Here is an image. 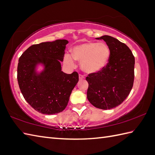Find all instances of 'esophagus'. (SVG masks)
Returning a JSON list of instances; mask_svg holds the SVG:
<instances>
[{
  "label": "esophagus",
  "mask_w": 155,
  "mask_h": 155,
  "mask_svg": "<svg viewBox=\"0 0 155 155\" xmlns=\"http://www.w3.org/2000/svg\"><path fill=\"white\" fill-rule=\"evenodd\" d=\"M83 78H84V77L82 76V75L79 74V79H80V80H82V79H83Z\"/></svg>",
  "instance_id": "esophagus-1"
}]
</instances>
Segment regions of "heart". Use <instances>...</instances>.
Masks as SVG:
<instances>
[{
    "mask_svg": "<svg viewBox=\"0 0 155 155\" xmlns=\"http://www.w3.org/2000/svg\"><path fill=\"white\" fill-rule=\"evenodd\" d=\"M110 55V49L106 44L88 41L74 46L71 56L66 55L64 60L70 66H74L76 60L81 62V69L85 73L95 74L107 65Z\"/></svg>",
    "mask_w": 155,
    "mask_h": 155,
    "instance_id": "b5f03b06",
    "label": "heart"
}]
</instances>
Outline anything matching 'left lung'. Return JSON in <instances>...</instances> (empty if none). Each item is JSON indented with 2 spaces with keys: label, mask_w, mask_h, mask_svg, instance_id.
I'll use <instances>...</instances> for the list:
<instances>
[{
  "label": "left lung",
  "mask_w": 155,
  "mask_h": 155,
  "mask_svg": "<svg viewBox=\"0 0 155 155\" xmlns=\"http://www.w3.org/2000/svg\"><path fill=\"white\" fill-rule=\"evenodd\" d=\"M103 39L111 51L107 65L99 73L90 74L87 98L97 108L110 110L118 106L130 93L134 81L135 57L124 43L110 35Z\"/></svg>",
  "instance_id": "left-lung-1"
}]
</instances>
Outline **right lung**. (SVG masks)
Returning <instances> with one entry per match:
<instances>
[{"label": "right lung", "instance_id": "obj_1", "mask_svg": "<svg viewBox=\"0 0 155 155\" xmlns=\"http://www.w3.org/2000/svg\"><path fill=\"white\" fill-rule=\"evenodd\" d=\"M66 39L42 42L30 46L20 56L17 78L26 102L38 112L52 115L65 109L71 94L78 81L77 72L61 71ZM41 65L43 69L37 71Z\"/></svg>", "mask_w": 155, "mask_h": 155}]
</instances>
